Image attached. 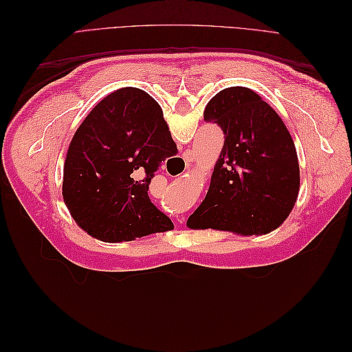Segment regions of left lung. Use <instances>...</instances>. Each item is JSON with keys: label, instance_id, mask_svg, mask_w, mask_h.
I'll list each match as a JSON object with an SVG mask.
<instances>
[{"label": "left lung", "instance_id": "8db88e82", "mask_svg": "<svg viewBox=\"0 0 352 352\" xmlns=\"http://www.w3.org/2000/svg\"><path fill=\"white\" fill-rule=\"evenodd\" d=\"M204 120L225 133L206 198L188 219L190 229L258 235L280 226L300 190L291 133L250 88L232 87L210 100Z\"/></svg>", "mask_w": 352, "mask_h": 352}]
</instances>
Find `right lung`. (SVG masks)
<instances>
[{
    "label": "right lung",
    "mask_w": 352,
    "mask_h": 352,
    "mask_svg": "<svg viewBox=\"0 0 352 352\" xmlns=\"http://www.w3.org/2000/svg\"><path fill=\"white\" fill-rule=\"evenodd\" d=\"M176 153L151 95L138 88L111 92L87 116L69 146L63 198L72 217L107 242L173 229L148 189L158 167Z\"/></svg>",
    "instance_id": "1"
}]
</instances>
